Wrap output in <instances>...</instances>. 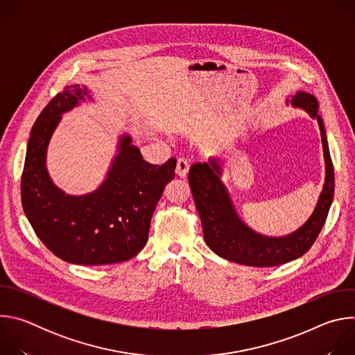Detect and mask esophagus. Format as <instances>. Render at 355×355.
<instances>
[{
	"label": "esophagus",
	"instance_id": "esophagus-1",
	"mask_svg": "<svg viewBox=\"0 0 355 355\" xmlns=\"http://www.w3.org/2000/svg\"><path fill=\"white\" fill-rule=\"evenodd\" d=\"M188 170H189V162L185 159V157H180L178 160H177V175H180L181 178H184L185 175H187V173H188Z\"/></svg>",
	"mask_w": 355,
	"mask_h": 355
}]
</instances>
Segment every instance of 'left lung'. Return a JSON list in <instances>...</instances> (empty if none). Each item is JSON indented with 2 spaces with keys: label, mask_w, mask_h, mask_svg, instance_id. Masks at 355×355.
<instances>
[{
  "label": "left lung",
  "mask_w": 355,
  "mask_h": 355,
  "mask_svg": "<svg viewBox=\"0 0 355 355\" xmlns=\"http://www.w3.org/2000/svg\"><path fill=\"white\" fill-rule=\"evenodd\" d=\"M291 104L318 119L326 162V180L318 205L308 222L296 232L284 237H267L251 230L240 220L232 205L220 180L219 163L209 159V163H196L189 168L188 181L205 241L222 259L250 267H275L289 263L312 247L327 219L334 195V170L323 121L318 114L319 103L315 95L299 91L292 96Z\"/></svg>",
  "instance_id": "left-lung-1"
}]
</instances>
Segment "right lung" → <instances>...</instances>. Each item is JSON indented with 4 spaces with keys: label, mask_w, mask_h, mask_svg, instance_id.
Returning <instances> with one entry per match:
<instances>
[{
    "label": "right lung",
    "mask_w": 355,
    "mask_h": 355,
    "mask_svg": "<svg viewBox=\"0 0 355 355\" xmlns=\"http://www.w3.org/2000/svg\"><path fill=\"white\" fill-rule=\"evenodd\" d=\"M84 96H89L85 87L67 85L40 112L28 141L21 199L35 233L55 256L78 266H107L135 257L146 245L151 216L174 178L177 160L150 164L123 136L103 185L83 196L66 195L47 174L46 150L60 115Z\"/></svg>",
    "instance_id": "1"
}]
</instances>
